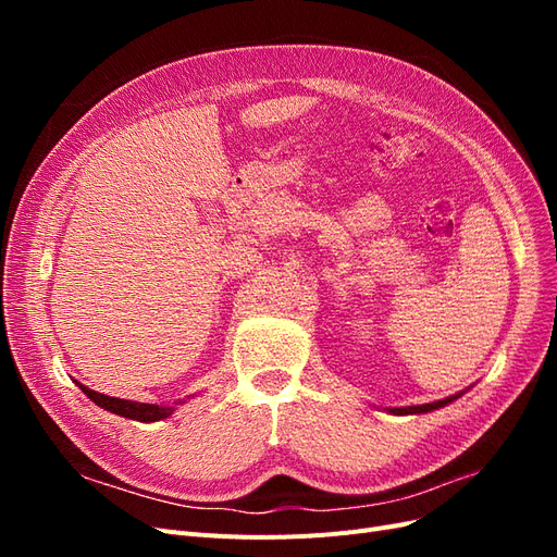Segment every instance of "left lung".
<instances>
[{
  "label": "left lung",
  "mask_w": 557,
  "mask_h": 557,
  "mask_svg": "<svg viewBox=\"0 0 557 557\" xmlns=\"http://www.w3.org/2000/svg\"><path fill=\"white\" fill-rule=\"evenodd\" d=\"M460 395H462V393H455V395H450V397H446V399H440V401H432V404H418V407H399V409H387V413H395V416L430 413V411H434V409H442V407H446V404L455 401V399H458Z\"/></svg>",
  "instance_id": "left-lung-1"
}]
</instances>
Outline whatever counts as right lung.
Instances as JSON below:
<instances>
[{"label": "right lung", "mask_w": 557, "mask_h": 557, "mask_svg": "<svg viewBox=\"0 0 557 557\" xmlns=\"http://www.w3.org/2000/svg\"><path fill=\"white\" fill-rule=\"evenodd\" d=\"M83 393L92 399L97 407H102L104 411H111L115 416H123L129 420H139V423H156V420L170 418L174 413V407H166V404H146V401H132V399H121V397H109L97 391H90L83 383L76 381Z\"/></svg>", "instance_id": "right-lung-1"}]
</instances>
